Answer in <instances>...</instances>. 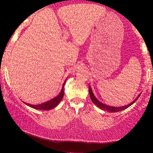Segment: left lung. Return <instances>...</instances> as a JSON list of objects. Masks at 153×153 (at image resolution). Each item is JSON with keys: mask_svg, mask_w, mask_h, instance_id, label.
I'll list each match as a JSON object with an SVG mask.
<instances>
[{"mask_svg": "<svg viewBox=\"0 0 153 153\" xmlns=\"http://www.w3.org/2000/svg\"><path fill=\"white\" fill-rule=\"evenodd\" d=\"M89 94H90L91 99V100H92L93 103H94V104H96V106L99 107V108H101V109H102L103 111H108V112H117V111H121L126 109V108H127L128 107L130 106L131 105H132L133 103H134L135 101L138 99V98L140 97V94L135 99L134 101H133L132 102H131V103H129V105H127V106H121V107H114V106H108V105H106V104H103V103H101V101H99V100L96 99V98L95 97L94 94H93L92 89H91L90 85H89Z\"/></svg>", "mask_w": 153, "mask_h": 153, "instance_id": "1", "label": "left lung"}]
</instances>
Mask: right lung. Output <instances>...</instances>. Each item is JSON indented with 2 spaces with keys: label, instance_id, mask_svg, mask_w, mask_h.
Wrapping results in <instances>:
<instances>
[{
  "label": "right lung",
  "instance_id": "add662e5",
  "mask_svg": "<svg viewBox=\"0 0 153 153\" xmlns=\"http://www.w3.org/2000/svg\"><path fill=\"white\" fill-rule=\"evenodd\" d=\"M65 82L66 80L64 82V83H63L62 88V90H61L60 93H59V94L57 96H56L55 98H54L53 99L38 105H32V104H30V103H24L27 105V106L31 107V108H35V109L45 110V111L52 109V108H53L55 106H57V105H58V103L61 101V100L62 99L63 96H64V85L65 84Z\"/></svg>",
  "mask_w": 153,
  "mask_h": 153
}]
</instances>
